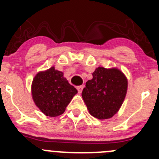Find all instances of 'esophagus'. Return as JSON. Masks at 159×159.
Listing matches in <instances>:
<instances>
[{"instance_id":"esophagus-1","label":"esophagus","mask_w":159,"mask_h":159,"mask_svg":"<svg viewBox=\"0 0 159 159\" xmlns=\"http://www.w3.org/2000/svg\"><path fill=\"white\" fill-rule=\"evenodd\" d=\"M77 90H78L79 93H81L83 91V88H84V85H80V86H77L76 87Z\"/></svg>"}]
</instances>
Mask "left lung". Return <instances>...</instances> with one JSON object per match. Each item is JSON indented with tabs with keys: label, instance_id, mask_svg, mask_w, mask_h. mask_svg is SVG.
<instances>
[{
	"label": "left lung",
	"instance_id": "8db88e82",
	"mask_svg": "<svg viewBox=\"0 0 159 159\" xmlns=\"http://www.w3.org/2000/svg\"><path fill=\"white\" fill-rule=\"evenodd\" d=\"M93 78L86 83L82 97L89 113L99 119L111 118L123 104L127 80L118 68L97 67Z\"/></svg>",
	"mask_w": 159,
	"mask_h": 159
}]
</instances>
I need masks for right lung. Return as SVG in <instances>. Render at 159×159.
Segmentation results:
<instances>
[{
  "mask_svg": "<svg viewBox=\"0 0 159 159\" xmlns=\"http://www.w3.org/2000/svg\"><path fill=\"white\" fill-rule=\"evenodd\" d=\"M77 90L64 77V73L50 67L38 72L32 84V95L35 104L45 116L62 115Z\"/></svg>",
  "mask_w": 159,
  "mask_h": 159,
  "instance_id": "obj_1",
  "label": "right lung"
}]
</instances>
